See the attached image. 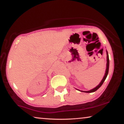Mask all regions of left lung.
Listing matches in <instances>:
<instances>
[{
	"instance_id": "left-lung-1",
	"label": "left lung",
	"mask_w": 124,
	"mask_h": 124,
	"mask_svg": "<svg viewBox=\"0 0 124 124\" xmlns=\"http://www.w3.org/2000/svg\"><path fill=\"white\" fill-rule=\"evenodd\" d=\"M107 52V67H106V72H105V74H104V76L103 78V79H102V80L101 81V82H100V83L98 85H97V86H96L95 87L91 89V90L89 91H80L79 90V89H77V90H78L80 92H85V93H92V92H94L96 91L97 89H98L100 87H101L103 83H104V81H105V80H106V79L107 77L108 76V72H109V55H108V51H106Z\"/></svg>"
}]
</instances>
